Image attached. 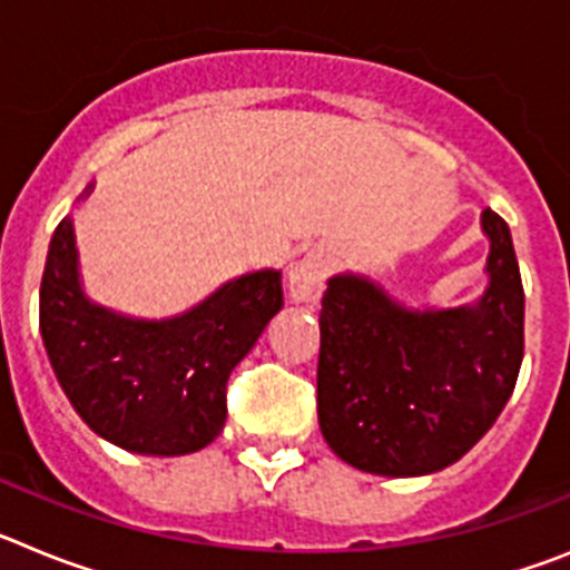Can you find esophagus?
Segmentation results:
<instances>
[{
    "label": "esophagus",
    "instance_id": "esophagus-1",
    "mask_svg": "<svg viewBox=\"0 0 570 570\" xmlns=\"http://www.w3.org/2000/svg\"><path fill=\"white\" fill-rule=\"evenodd\" d=\"M325 274H328V265H325V256L320 250H311V254L302 256L299 262H294L288 271V294L294 302H316L322 294V285H325Z\"/></svg>",
    "mask_w": 570,
    "mask_h": 570
}]
</instances>
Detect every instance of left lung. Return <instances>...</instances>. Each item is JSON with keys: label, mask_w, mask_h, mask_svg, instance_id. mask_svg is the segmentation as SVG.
Listing matches in <instances>:
<instances>
[{"label": "left lung", "mask_w": 570, "mask_h": 570, "mask_svg": "<svg viewBox=\"0 0 570 570\" xmlns=\"http://www.w3.org/2000/svg\"><path fill=\"white\" fill-rule=\"evenodd\" d=\"M488 285L456 308H411L365 274L322 296L316 411L340 460L380 476H425L471 451L511 400L525 294L511 230L491 208Z\"/></svg>", "instance_id": "1"}]
</instances>
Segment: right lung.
Listing matches in <instances>:
<instances>
[{"mask_svg": "<svg viewBox=\"0 0 570 570\" xmlns=\"http://www.w3.org/2000/svg\"><path fill=\"white\" fill-rule=\"evenodd\" d=\"M279 311L274 268L234 276L165 320L99 305L82 288L70 216L53 230L39 288L45 351L73 411L97 436L145 456L194 454L223 434L225 382Z\"/></svg>", "mask_w": 570, "mask_h": 570, "instance_id": "add662e5", "label": "right lung"}]
</instances>
